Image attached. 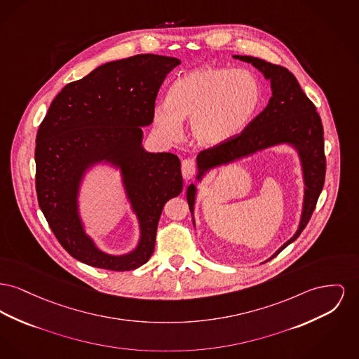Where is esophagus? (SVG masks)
Listing matches in <instances>:
<instances>
[{
  "label": "esophagus",
  "mask_w": 359,
  "mask_h": 359,
  "mask_svg": "<svg viewBox=\"0 0 359 359\" xmlns=\"http://www.w3.org/2000/svg\"><path fill=\"white\" fill-rule=\"evenodd\" d=\"M182 175L184 180H191L195 175H196V165L194 163V160L186 158L182 163Z\"/></svg>",
  "instance_id": "1"
}]
</instances>
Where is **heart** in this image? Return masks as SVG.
Masks as SVG:
<instances>
[{"label": "heart", "instance_id": "obj_1", "mask_svg": "<svg viewBox=\"0 0 359 359\" xmlns=\"http://www.w3.org/2000/svg\"><path fill=\"white\" fill-rule=\"evenodd\" d=\"M262 88L247 70L203 67L177 79L167 103L154 108V123L168 138L182 133V119L191 118L195 140L217 145L250 123L260 106Z\"/></svg>", "mask_w": 359, "mask_h": 359}]
</instances>
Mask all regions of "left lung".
Returning a JSON list of instances; mask_svg holds the SVG:
<instances>
[{"label":"left lung","mask_w":359,"mask_h":359,"mask_svg":"<svg viewBox=\"0 0 359 359\" xmlns=\"http://www.w3.org/2000/svg\"><path fill=\"white\" fill-rule=\"evenodd\" d=\"M233 57L252 64L264 74L266 79L271 81L273 97L267 107L257 116H255L241 133L233 135L231 140L225 142L199 151L196 157L199 167L198 179L206 169L231 163L236 158L275 144L290 142L298 149L306 186L302 218L297 233L269 259L271 260L301 234L316 209L317 199L324 186L327 167L324 153V130L316 107L304 93L290 70L280 65L266 62L264 60L255 57ZM194 199L195 187L191 184L187 189V201L191 211L194 208Z\"/></svg>","instance_id":"obj_1"}]
</instances>
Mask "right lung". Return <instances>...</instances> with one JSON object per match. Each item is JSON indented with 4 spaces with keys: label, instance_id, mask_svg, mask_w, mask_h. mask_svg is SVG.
Here are the masks:
<instances>
[{
    "label": "right lung",
    "instance_id": "add662e5",
    "mask_svg": "<svg viewBox=\"0 0 359 359\" xmlns=\"http://www.w3.org/2000/svg\"><path fill=\"white\" fill-rule=\"evenodd\" d=\"M177 65L180 61L172 57L140 54L99 66L65 86L39 126L35 148L39 208L60 244L88 266L130 271L145 264L154 251L164 205L182 192L179 157L147 153L141 147V126L153 122L158 89ZM99 159L123 167L142 224L139 248L125 257L99 252L76 215L81 175Z\"/></svg>",
    "mask_w": 359,
    "mask_h": 359
}]
</instances>
